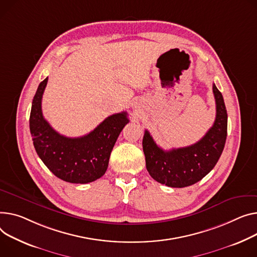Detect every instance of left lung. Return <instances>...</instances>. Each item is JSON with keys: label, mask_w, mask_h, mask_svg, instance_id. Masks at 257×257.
Listing matches in <instances>:
<instances>
[{"label": "left lung", "mask_w": 257, "mask_h": 257, "mask_svg": "<svg viewBox=\"0 0 257 257\" xmlns=\"http://www.w3.org/2000/svg\"><path fill=\"white\" fill-rule=\"evenodd\" d=\"M216 101L214 125L194 145L164 151L145 131L143 149L150 176L160 184L173 188L191 186L206 177L218 162L227 136V112L223 96L213 83Z\"/></svg>", "instance_id": "1"}]
</instances>
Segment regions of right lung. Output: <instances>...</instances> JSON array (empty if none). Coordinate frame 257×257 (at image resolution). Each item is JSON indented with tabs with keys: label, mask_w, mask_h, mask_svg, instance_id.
Wrapping results in <instances>:
<instances>
[{
	"label": "right lung",
	"mask_w": 257,
	"mask_h": 257,
	"mask_svg": "<svg viewBox=\"0 0 257 257\" xmlns=\"http://www.w3.org/2000/svg\"><path fill=\"white\" fill-rule=\"evenodd\" d=\"M46 77L40 82L32 102L30 131L40 159L59 179L73 184H87L106 172L110 153L119 133L129 123L127 112L107 116L89 134L81 138H66L53 129L43 117L42 95Z\"/></svg>",
	"instance_id": "add662e5"
}]
</instances>
